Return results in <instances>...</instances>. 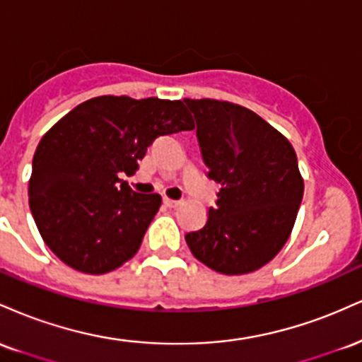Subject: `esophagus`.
Returning <instances> with one entry per match:
<instances>
[{"label": "esophagus", "instance_id": "obj_1", "mask_svg": "<svg viewBox=\"0 0 362 362\" xmlns=\"http://www.w3.org/2000/svg\"><path fill=\"white\" fill-rule=\"evenodd\" d=\"M163 202L168 207H178L182 204V201H173V199H170V197H163Z\"/></svg>", "mask_w": 362, "mask_h": 362}]
</instances>
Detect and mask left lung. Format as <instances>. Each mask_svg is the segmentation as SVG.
<instances>
[{
  "instance_id": "obj_1",
  "label": "left lung",
  "mask_w": 362,
  "mask_h": 362,
  "mask_svg": "<svg viewBox=\"0 0 362 362\" xmlns=\"http://www.w3.org/2000/svg\"><path fill=\"white\" fill-rule=\"evenodd\" d=\"M184 102L197 122L207 177L221 185L206 224L185 242L216 272L257 271L279 253L296 221L305 184L294 148L247 107L213 98Z\"/></svg>"
}]
</instances>
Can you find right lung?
I'll list each match as a JSON object with an SVG mask.
<instances>
[{"mask_svg": "<svg viewBox=\"0 0 362 362\" xmlns=\"http://www.w3.org/2000/svg\"><path fill=\"white\" fill-rule=\"evenodd\" d=\"M194 129L182 100L103 95L80 103L40 139L28 180L39 233L66 265L107 274L136 255L161 206L120 175L138 170L160 136Z\"/></svg>", "mask_w": 362, "mask_h": 362, "instance_id": "1", "label": "right lung"}]
</instances>
